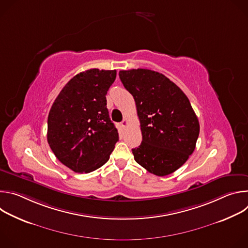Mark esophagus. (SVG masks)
Segmentation results:
<instances>
[{
    "instance_id": "esophagus-1",
    "label": "esophagus",
    "mask_w": 248,
    "mask_h": 248,
    "mask_svg": "<svg viewBox=\"0 0 248 248\" xmlns=\"http://www.w3.org/2000/svg\"><path fill=\"white\" fill-rule=\"evenodd\" d=\"M122 125H123L124 127H126V126H127V119H126V118H124V121L122 122Z\"/></svg>"
}]
</instances>
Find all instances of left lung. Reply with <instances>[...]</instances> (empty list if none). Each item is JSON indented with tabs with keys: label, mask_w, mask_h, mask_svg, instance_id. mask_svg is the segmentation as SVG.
I'll list each match as a JSON object with an SVG mask.
<instances>
[{
	"label": "left lung",
	"mask_w": 248,
	"mask_h": 248,
	"mask_svg": "<svg viewBox=\"0 0 248 248\" xmlns=\"http://www.w3.org/2000/svg\"><path fill=\"white\" fill-rule=\"evenodd\" d=\"M120 78L133 96L142 142L134 160L164 176L181 168L193 153L199 122L183 90L164 75L146 68L121 70Z\"/></svg>",
	"instance_id": "1"
}]
</instances>
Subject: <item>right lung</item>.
<instances>
[{
    "instance_id": "add662e5",
    "label": "right lung",
    "mask_w": 248,
    "mask_h": 248,
    "mask_svg": "<svg viewBox=\"0 0 248 248\" xmlns=\"http://www.w3.org/2000/svg\"><path fill=\"white\" fill-rule=\"evenodd\" d=\"M116 70L91 68L70 79L52 105L48 143L58 160L76 172H90L110 158L119 133L106 95Z\"/></svg>"
}]
</instances>
